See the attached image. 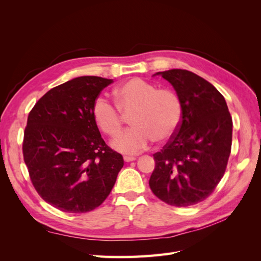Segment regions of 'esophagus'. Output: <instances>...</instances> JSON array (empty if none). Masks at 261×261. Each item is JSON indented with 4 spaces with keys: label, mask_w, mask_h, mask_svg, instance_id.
Wrapping results in <instances>:
<instances>
[{
    "label": "esophagus",
    "mask_w": 261,
    "mask_h": 261,
    "mask_svg": "<svg viewBox=\"0 0 261 261\" xmlns=\"http://www.w3.org/2000/svg\"><path fill=\"white\" fill-rule=\"evenodd\" d=\"M136 160L135 156H129V155H124V161L125 162H130V161H134Z\"/></svg>",
    "instance_id": "esophagus-1"
}]
</instances>
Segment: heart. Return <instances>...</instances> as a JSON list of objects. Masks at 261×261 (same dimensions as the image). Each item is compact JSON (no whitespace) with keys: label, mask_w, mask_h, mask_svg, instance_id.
Segmentation results:
<instances>
[{"label":"heart","mask_w":261,"mask_h":261,"mask_svg":"<svg viewBox=\"0 0 261 261\" xmlns=\"http://www.w3.org/2000/svg\"><path fill=\"white\" fill-rule=\"evenodd\" d=\"M115 105L103 97L93 102L92 116L106 135L115 138L122 130L124 116H129L132 129L125 132L112 146L123 153H137L151 141L164 144L175 135L181 122V103L177 94L158 88L141 78H132L114 89Z\"/></svg>","instance_id":"1"}]
</instances>
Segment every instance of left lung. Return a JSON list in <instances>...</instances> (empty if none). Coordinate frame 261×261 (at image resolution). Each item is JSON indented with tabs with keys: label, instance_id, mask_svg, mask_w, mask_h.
<instances>
[{
	"label": "left lung",
	"instance_id": "obj_1",
	"mask_svg": "<svg viewBox=\"0 0 261 261\" xmlns=\"http://www.w3.org/2000/svg\"><path fill=\"white\" fill-rule=\"evenodd\" d=\"M174 87L181 122L161 151L149 179L163 202L188 207L203 201L223 177L232 147V117L224 97L202 77L186 69L156 73Z\"/></svg>",
	"mask_w": 261,
	"mask_h": 261
}]
</instances>
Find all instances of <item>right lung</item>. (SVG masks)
I'll list each match as a JSON object with an SVG mask.
<instances>
[{"label":"right lung","mask_w":261,"mask_h":261,"mask_svg":"<svg viewBox=\"0 0 261 261\" xmlns=\"http://www.w3.org/2000/svg\"><path fill=\"white\" fill-rule=\"evenodd\" d=\"M112 82L74 78L49 90L29 112L23 161L37 193L61 211L84 213L99 207L124 165L92 116L94 100Z\"/></svg>","instance_id":"1"}]
</instances>
